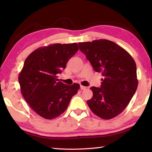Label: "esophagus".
Wrapping results in <instances>:
<instances>
[{"label":"esophagus","instance_id":"1","mask_svg":"<svg viewBox=\"0 0 152 152\" xmlns=\"http://www.w3.org/2000/svg\"><path fill=\"white\" fill-rule=\"evenodd\" d=\"M86 88V86H82V85H80V89L81 90H85Z\"/></svg>","mask_w":152,"mask_h":152}]
</instances>
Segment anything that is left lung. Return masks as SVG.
<instances>
[{"instance_id":"1","label":"left lung","mask_w":152,"mask_h":152,"mask_svg":"<svg viewBox=\"0 0 152 152\" xmlns=\"http://www.w3.org/2000/svg\"><path fill=\"white\" fill-rule=\"evenodd\" d=\"M78 45L94 70L103 76L100 88L91 87L93 96L87 104L98 117L111 119L125 109L137 90L135 61L127 51L109 40L82 42Z\"/></svg>"}]
</instances>
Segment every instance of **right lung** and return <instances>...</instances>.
Wrapping results in <instances>:
<instances>
[{
	"mask_svg": "<svg viewBox=\"0 0 152 152\" xmlns=\"http://www.w3.org/2000/svg\"><path fill=\"white\" fill-rule=\"evenodd\" d=\"M78 50L76 43L50 45L33 51L19 75L20 91L31 108L43 118L52 119L65 111L80 88L57 82V74Z\"/></svg>",
	"mask_w": 152,
	"mask_h": 152,
	"instance_id": "1",
	"label": "right lung"
}]
</instances>
